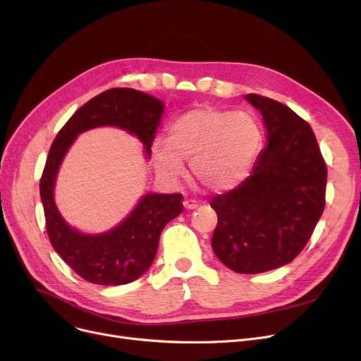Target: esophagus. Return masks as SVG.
Segmentation results:
<instances>
[{"label": "esophagus", "mask_w": 361, "mask_h": 361, "mask_svg": "<svg viewBox=\"0 0 361 361\" xmlns=\"http://www.w3.org/2000/svg\"><path fill=\"white\" fill-rule=\"evenodd\" d=\"M183 207H185V210H195L198 207V204L195 201H192V200H185L183 201Z\"/></svg>", "instance_id": "esophagus-1"}]
</instances>
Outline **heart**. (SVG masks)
<instances>
[{
    "mask_svg": "<svg viewBox=\"0 0 361 361\" xmlns=\"http://www.w3.org/2000/svg\"><path fill=\"white\" fill-rule=\"evenodd\" d=\"M263 147V130L245 111L198 107L175 117L167 138L152 140L154 166L167 180L183 173L190 160L192 179L210 192H225L241 185L251 173Z\"/></svg>",
    "mask_w": 361,
    "mask_h": 361,
    "instance_id": "1",
    "label": "heart"
}]
</instances>
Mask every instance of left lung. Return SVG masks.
Here are the masks:
<instances>
[{
	"mask_svg": "<svg viewBox=\"0 0 361 361\" xmlns=\"http://www.w3.org/2000/svg\"><path fill=\"white\" fill-rule=\"evenodd\" d=\"M245 99L260 111L267 141L251 175L212 201V248L231 270L254 274L290 263L305 247L324 209L328 170L298 114L267 97Z\"/></svg>",
	"mask_w": 361,
	"mask_h": 361,
	"instance_id": "1",
	"label": "left lung"
}]
</instances>
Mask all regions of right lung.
<instances>
[{"label": "right lung", "mask_w": 361, "mask_h": 361, "mask_svg": "<svg viewBox=\"0 0 361 361\" xmlns=\"http://www.w3.org/2000/svg\"><path fill=\"white\" fill-rule=\"evenodd\" d=\"M163 113L164 102L156 97L132 88H113L83 104L49 148L39 185L47 232L61 260L91 283L117 286L142 276L157 254L161 231L182 213V195L144 194L118 225L101 233H85L68 225L57 209L54 194L60 166L80 133L102 126L136 136L149 160V147Z\"/></svg>", "instance_id": "add662e5"}]
</instances>
